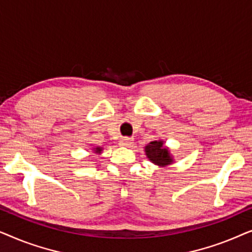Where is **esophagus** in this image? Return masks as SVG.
I'll return each mask as SVG.
<instances>
[{"instance_id": "esophagus-1", "label": "esophagus", "mask_w": 252, "mask_h": 252, "mask_svg": "<svg viewBox=\"0 0 252 252\" xmlns=\"http://www.w3.org/2000/svg\"><path fill=\"white\" fill-rule=\"evenodd\" d=\"M119 144L122 147H125V148H129L133 146V139H129V137H123L122 140H120Z\"/></svg>"}]
</instances>
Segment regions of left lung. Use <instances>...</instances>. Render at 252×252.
<instances>
[{"mask_svg": "<svg viewBox=\"0 0 252 252\" xmlns=\"http://www.w3.org/2000/svg\"><path fill=\"white\" fill-rule=\"evenodd\" d=\"M144 153L151 163L159 167H167L174 163V157L168 147L164 146L163 140L153 141L144 147Z\"/></svg>", "mask_w": 252, "mask_h": 252, "instance_id": "1", "label": "left lung"}]
</instances>
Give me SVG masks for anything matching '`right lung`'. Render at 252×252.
<instances>
[{
    "label": "right lung",
    "mask_w": 252,
    "mask_h": 252,
    "mask_svg": "<svg viewBox=\"0 0 252 252\" xmlns=\"http://www.w3.org/2000/svg\"><path fill=\"white\" fill-rule=\"evenodd\" d=\"M102 151H103V147L96 146L94 148H92V153L95 154V155H101Z\"/></svg>",
    "instance_id": "1"
}]
</instances>
